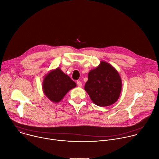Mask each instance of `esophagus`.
Listing matches in <instances>:
<instances>
[{"instance_id": "1", "label": "esophagus", "mask_w": 159, "mask_h": 159, "mask_svg": "<svg viewBox=\"0 0 159 159\" xmlns=\"http://www.w3.org/2000/svg\"><path fill=\"white\" fill-rule=\"evenodd\" d=\"M76 83H77V86H78V87H81L82 83H81V82L80 81H77Z\"/></svg>"}]
</instances>
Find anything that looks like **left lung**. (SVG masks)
<instances>
[{"mask_svg":"<svg viewBox=\"0 0 159 159\" xmlns=\"http://www.w3.org/2000/svg\"><path fill=\"white\" fill-rule=\"evenodd\" d=\"M121 87L118 71L107 62L102 61L97 67L89 71L84 90L95 105L108 107L118 100Z\"/></svg>","mask_w":159,"mask_h":159,"instance_id":"obj_1","label":"left lung"}]
</instances>
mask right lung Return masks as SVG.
Wrapping results in <instances>:
<instances>
[{"mask_svg": "<svg viewBox=\"0 0 159 159\" xmlns=\"http://www.w3.org/2000/svg\"><path fill=\"white\" fill-rule=\"evenodd\" d=\"M76 84L60 68L50 71L43 79V90L46 97L53 103H59Z\"/></svg>", "mask_w": 159, "mask_h": 159, "instance_id": "obj_1", "label": "right lung"}]
</instances>
